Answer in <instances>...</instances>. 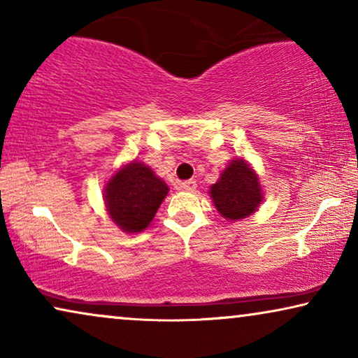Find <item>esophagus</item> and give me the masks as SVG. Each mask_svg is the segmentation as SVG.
Listing matches in <instances>:
<instances>
[{
  "label": "esophagus",
  "instance_id": "1",
  "mask_svg": "<svg viewBox=\"0 0 358 358\" xmlns=\"http://www.w3.org/2000/svg\"><path fill=\"white\" fill-rule=\"evenodd\" d=\"M180 189H182V190H187V192H194V190L197 189V182H195L194 179L184 180V182L180 184Z\"/></svg>",
  "mask_w": 358,
  "mask_h": 358
}]
</instances>
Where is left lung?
I'll list each match as a JSON object with an SVG mask.
<instances>
[{"mask_svg":"<svg viewBox=\"0 0 358 358\" xmlns=\"http://www.w3.org/2000/svg\"><path fill=\"white\" fill-rule=\"evenodd\" d=\"M210 195L222 217L233 222L249 217L262 202L257 176L241 158L229 163L218 182L210 187Z\"/></svg>","mask_w":358,"mask_h":358,"instance_id":"1","label":"left lung"}]
</instances>
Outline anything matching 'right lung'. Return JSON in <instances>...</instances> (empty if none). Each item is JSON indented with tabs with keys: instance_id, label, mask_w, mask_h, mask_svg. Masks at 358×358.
Here are the masks:
<instances>
[{
	"instance_id": "obj_1",
	"label": "right lung",
	"mask_w": 358,
	"mask_h": 358,
	"mask_svg": "<svg viewBox=\"0 0 358 358\" xmlns=\"http://www.w3.org/2000/svg\"><path fill=\"white\" fill-rule=\"evenodd\" d=\"M168 190V185L156 178L153 171L134 161L107 182L104 189L107 212L124 231H143Z\"/></svg>"
}]
</instances>
